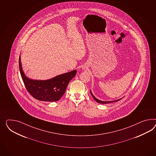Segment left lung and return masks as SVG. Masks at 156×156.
Here are the masks:
<instances>
[{
  "mask_svg": "<svg viewBox=\"0 0 156 156\" xmlns=\"http://www.w3.org/2000/svg\"><path fill=\"white\" fill-rule=\"evenodd\" d=\"M90 93H91V95H92V97H93V98L95 99V101L98 102V103H101V104H106V103H113V102H115V101H120V99H118V100H116V101H100V100H98V99H97L95 97H94V95H93V94L91 92V91H90Z\"/></svg>",
  "mask_w": 156,
  "mask_h": 156,
  "instance_id": "1",
  "label": "left lung"
}]
</instances>
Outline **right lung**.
Returning a JSON list of instances; mask_svg holds the SVG:
<instances>
[{
	"mask_svg": "<svg viewBox=\"0 0 156 156\" xmlns=\"http://www.w3.org/2000/svg\"><path fill=\"white\" fill-rule=\"evenodd\" d=\"M20 56L19 65L22 80L28 92L38 101H59L65 93L70 81L75 76L76 70L68 72L46 80H35L25 76L21 67Z\"/></svg>",
	"mask_w": 156,
	"mask_h": 156,
	"instance_id": "obj_1",
	"label": "right lung"
}]
</instances>
